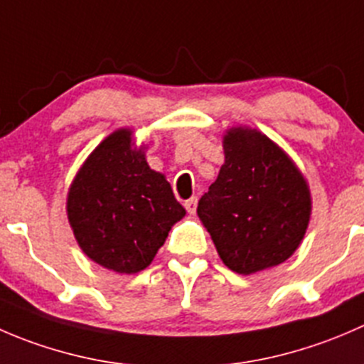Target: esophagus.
<instances>
[{
    "label": "esophagus",
    "mask_w": 364,
    "mask_h": 364,
    "mask_svg": "<svg viewBox=\"0 0 364 364\" xmlns=\"http://www.w3.org/2000/svg\"><path fill=\"white\" fill-rule=\"evenodd\" d=\"M183 207H186V210L189 212V214H194V212H196V207H198V200L196 198H191V200H187L186 203H183Z\"/></svg>",
    "instance_id": "obj_1"
}]
</instances>
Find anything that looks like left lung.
Wrapping results in <instances>:
<instances>
[{
	"label": "left lung",
	"instance_id": "1",
	"mask_svg": "<svg viewBox=\"0 0 364 364\" xmlns=\"http://www.w3.org/2000/svg\"><path fill=\"white\" fill-rule=\"evenodd\" d=\"M309 191L292 161L251 129L225 136V164L198 201L223 264L253 274L285 262L303 240Z\"/></svg>",
	"mask_w": 364,
	"mask_h": 364
}]
</instances>
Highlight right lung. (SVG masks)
Wrapping results in <instances>:
<instances>
[{
    "label": "right lung",
    "instance_id": "right-lung-1",
    "mask_svg": "<svg viewBox=\"0 0 364 364\" xmlns=\"http://www.w3.org/2000/svg\"><path fill=\"white\" fill-rule=\"evenodd\" d=\"M68 221L81 250L120 274L143 271L186 215L164 175L150 170L131 131L104 139L68 191Z\"/></svg>",
    "mask_w": 364,
    "mask_h": 364
}]
</instances>
